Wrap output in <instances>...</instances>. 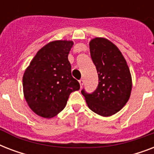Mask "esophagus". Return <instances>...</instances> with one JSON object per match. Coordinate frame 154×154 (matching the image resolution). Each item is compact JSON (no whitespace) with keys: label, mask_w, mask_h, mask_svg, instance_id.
I'll return each instance as SVG.
<instances>
[{"label":"esophagus","mask_w":154,"mask_h":154,"mask_svg":"<svg viewBox=\"0 0 154 154\" xmlns=\"http://www.w3.org/2000/svg\"><path fill=\"white\" fill-rule=\"evenodd\" d=\"M79 83H80V85H81V88L83 86V85H84V80L83 79H81L79 81Z\"/></svg>","instance_id":"esophagus-1"}]
</instances>
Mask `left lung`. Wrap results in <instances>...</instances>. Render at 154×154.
Here are the masks:
<instances>
[{
  "label": "left lung",
  "instance_id": "1",
  "mask_svg": "<svg viewBox=\"0 0 154 154\" xmlns=\"http://www.w3.org/2000/svg\"><path fill=\"white\" fill-rule=\"evenodd\" d=\"M90 55L98 74V85L93 93L82 90L92 111L103 117L115 114L126 104L132 89L130 71L115 45L105 38L89 43Z\"/></svg>",
  "mask_w": 154,
  "mask_h": 154
}]
</instances>
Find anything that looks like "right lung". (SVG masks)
<instances>
[{"label":"right lung","instance_id":"obj_1","mask_svg":"<svg viewBox=\"0 0 154 154\" xmlns=\"http://www.w3.org/2000/svg\"><path fill=\"white\" fill-rule=\"evenodd\" d=\"M73 42L55 41L37 52L23 76V89L30 109L50 118L67 104L70 94L80 89L71 74L68 55Z\"/></svg>","mask_w":154,"mask_h":154}]
</instances>
